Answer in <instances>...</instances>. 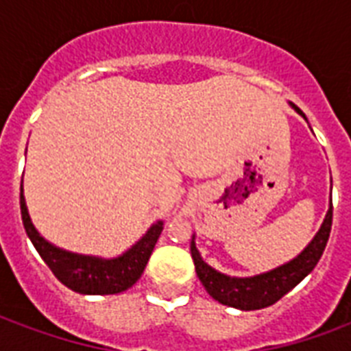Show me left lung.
Returning a JSON list of instances; mask_svg holds the SVG:
<instances>
[{
  "mask_svg": "<svg viewBox=\"0 0 351 351\" xmlns=\"http://www.w3.org/2000/svg\"><path fill=\"white\" fill-rule=\"evenodd\" d=\"M293 109L300 117H304V112L300 111L299 107L293 106ZM332 219L333 206L330 204L321 230L317 231L313 240L306 245L300 255L295 256L293 261L286 262L284 266H278L271 271L261 273L255 277H228L224 273L217 271L202 261V256L195 245V240H191V256L198 278L204 284L206 291L215 300H219L220 304L239 308V310H261V308L275 304L317 266V262L322 256V251L326 247L328 239H330Z\"/></svg>",
  "mask_w": 351,
  "mask_h": 351,
  "instance_id": "left-lung-1",
  "label": "left lung"
}]
</instances>
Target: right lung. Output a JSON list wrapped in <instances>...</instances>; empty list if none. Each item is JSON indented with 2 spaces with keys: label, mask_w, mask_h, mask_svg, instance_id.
I'll return each instance as SVG.
<instances>
[{
  "label": "right lung",
  "mask_w": 351,
  "mask_h": 351,
  "mask_svg": "<svg viewBox=\"0 0 351 351\" xmlns=\"http://www.w3.org/2000/svg\"><path fill=\"white\" fill-rule=\"evenodd\" d=\"M19 208H21V220H23L25 231L29 234L30 242L34 244L36 251L40 253L47 266L51 267L54 277L73 291L84 295H112L131 288L132 284L142 277L149 256L154 250V244L164 230V222L158 220L123 255L117 258H98V256L78 255V253L60 250L51 242H47L36 231L30 220L27 204H25L23 186L19 195Z\"/></svg>",
  "instance_id": "1"
}]
</instances>
